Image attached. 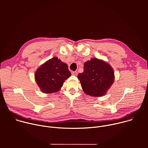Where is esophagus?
<instances>
[{
	"mask_svg": "<svg viewBox=\"0 0 148 148\" xmlns=\"http://www.w3.org/2000/svg\"><path fill=\"white\" fill-rule=\"evenodd\" d=\"M71 74H72V75L76 76V75H77L78 73H77V71H72V72H71Z\"/></svg>",
	"mask_w": 148,
	"mask_h": 148,
	"instance_id": "obj_1",
	"label": "esophagus"
}]
</instances>
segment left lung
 <instances>
[{
  "label": "left lung",
  "mask_w": 148,
  "mask_h": 148,
  "mask_svg": "<svg viewBox=\"0 0 148 148\" xmlns=\"http://www.w3.org/2000/svg\"><path fill=\"white\" fill-rule=\"evenodd\" d=\"M78 78L87 95L102 97L107 92L114 82V71L110 64L103 60L92 58L84 64V71Z\"/></svg>",
  "instance_id": "1"
}]
</instances>
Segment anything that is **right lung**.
<instances>
[{
  "label": "right lung",
  "mask_w": 148,
  "mask_h": 148,
  "mask_svg": "<svg viewBox=\"0 0 148 148\" xmlns=\"http://www.w3.org/2000/svg\"><path fill=\"white\" fill-rule=\"evenodd\" d=\"M71 74L66 63L54 57L46 61L36 71L34 78L40 90L46 94L58 92Z\"/></svg>",
  "instance_id": "right-lung-1"
}]
</instances>
